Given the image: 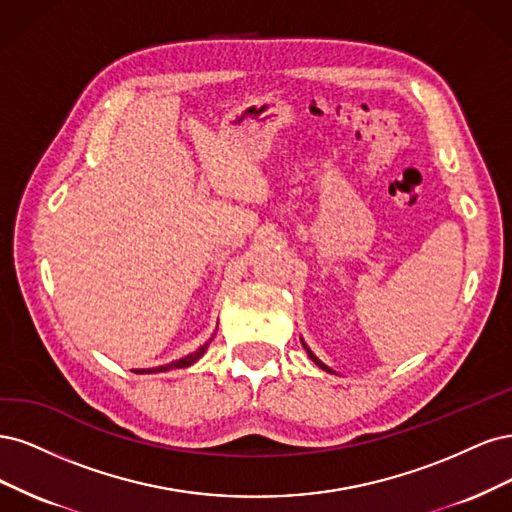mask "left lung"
Listing matches in <instances>:
<instances>
[{"instance_id":"left-lung-1","label":"left lung","mask_w":512,"mask_h":512,"mask_svg":"<svg viewBox=\"0 0 512 512\" xmlns=\"http://www.w3.org/2000/svg\"><path fill=\"white\" fill-rule=\"evenodd\" d=\"M304 349H306V353H308V355H310V359H312V361H315V364H317V366H319V368H323V370H327V372H332V370H329V368H327V366H325V364H323V361H321V359H317V357H315V355H312V351H310V349H308V346H306V344H304Z\"/></svg>"}]
</instances>
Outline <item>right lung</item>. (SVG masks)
Here are the masks:
<instances>
[{"instance_id":"1","label":"right lung","mask_w":512,"mask_h":512,"mask_svg":"<svg viewBox=\"0 0 512 512\" xmlns=\"http://www.w3.org/2000/svg\"><path fill=\"white\" fill-rule=\"evenodd\" d=\"M212 338H214V336H212ZM208 344H210V340H208L204 346H200V349H197L195 353L185 355L183 359H176V361H172V364L159 366V368H151V370H134V372H136V374H151V372H166V370H176V368H187V366L195 364V361L204 355V351L208 349Z\"/></svg>"}]
</instances>
